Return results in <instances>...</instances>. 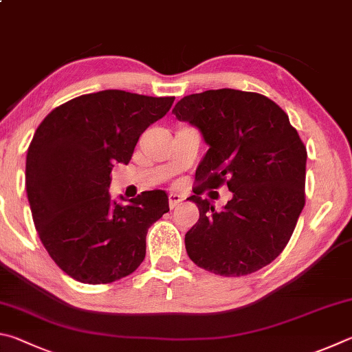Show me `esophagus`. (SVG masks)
Segmentation results:
<instances>
[{"instance_id": "esophagus-1", "label": "esophagus", "mask_w": 352, "mask_h": 352, "mask_svg": "<svg viewBox=\"0 0 352 352\" xmlns=\"http://www.w3.org/2000/svg\"><path fill=\"white\" fill-rule=\"evenodd\" d=\"M182 201H184V196L182 195H177V193H170L168 195V204H170L171 210H173V208H176L177 206H179Z\"/></svg>"}]
</instances>
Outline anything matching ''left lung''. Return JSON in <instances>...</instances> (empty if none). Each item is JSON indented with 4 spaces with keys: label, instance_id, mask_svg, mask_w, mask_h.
I'll use <instances>...</instances> for the list:
<instances>
[{
    "label": "left lung",
    "instance_id": "left-lung-1",
    "mask_svg": "<svg viewBox=\"0 0 352 352\" xmlns=\"http://www.w3.org/2000/svg\"><path fill=\"white\" fill-rule=\"evenodd\" d=\"M173 113L210 146L188 198L199 208L186 235L190 260L224 276L267 266L285 250L306 198L307 151L289 116L266 96L227 88L186 96ZM221 185L234 198L217 212L201 195Z\"/></svg>",
    "mask_w": 352,
    "mask_h": 352
}]
</instances>
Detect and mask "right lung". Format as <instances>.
<instances>
[{
    "label": "right lung",
    "instance_id": "right-lung-1",
    "mask_svg": "<svg viewBox=\"0 0 352 352\" xmlns=\"http://www.w3.org/2000/svg\"><path fill=\"white\" fill-rule=\"evenodd\" d=\"M175 97L120 89L60 104L36 128L26 157V190L47 254L71 278L107 285L133 274L145 258L146 232L170 210L164 190L120 206L108 187L116 162L128 164L145 129Z\"/></svg>",
    "mask_w": 352,
    "mask_h": 352
}]
</instances>
